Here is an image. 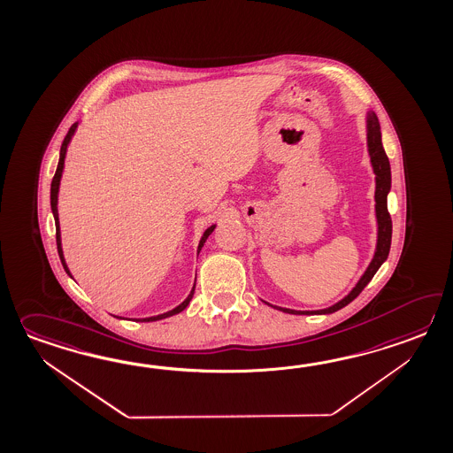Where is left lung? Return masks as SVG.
<instances>
[{"instance_id": "left-lung-1", "label": "left lung", "mask_w": 453, "mask_h": 453, "mask_svg": "<svg viewBox=\"0 0 453 453\" xmlns=\"http://www.w3.org/2000/svg\"><path fill=\"white\" fill-rule=\"evenodd\" d=\"M367 141H369V154H371V161H372L373 172L377 175V187H375V212H377V221H379V242H377V251L373 257L372 263L369 265L367 272L364 273L361 281L356 284V288L352 289L342 301L334 303L330 309L325 311H317V313H333L336 311L342 309L344 305H348L349 302L354 301L362 289L369 284L372 280L373 274L380 268L390 251V245H392V218L390 212L387 210V195L392 187V172H390V161L385 154V150L382 146V134H380V125H379V119L375 113H369L367 119ZM282 312L294 313V315H309L313 312H297V311H291V309H282V307H276Z\"/></svg>"}]
</instances>
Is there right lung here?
I'll use <instances>...</instances> for the list:
<instances>
[{"label": "right lung", "mask_w": 453, "mask_h": 453, "mask_svg": "<svg viewBox=\"0 0 453 453\" xmlns=\"http://www.w3.org/2000/svg\"><path fill=\"white\" fill-rule=\"evenodd\" d=\"M76 130V123L74 125H71L70 130L66 133V136H65V140L61 142V150H60V161H58V167H57V172H55V175H53V180H51V188H50V204H51V211H53V216H55V226H57V249H58V255H60L61 265H63V268H65V272L70 274V270H68V266H66V263H65V258H63V251H61V239H60V224H58V211H57V202H58V187H60V179H61V172H63V164H65V156H66V148H68V142H70L71 136H73V133ZM214 231V226H211L210 229H206V232L203 234L202 241H200V245H198V253L202 250L203 243L206 242L208 239V235ZM193 292H195V286H193V289H191L190 296L185 299V301L181 302L179 307H175L173 311L171 312L162 313V315H157V317H151V319H142V322H154V320H161V319H167V317H172V315H175V313L181 312L188 303H190L191 297H193Z\"/></svg>", "instance_id": "add662e5"}]
</instances>
